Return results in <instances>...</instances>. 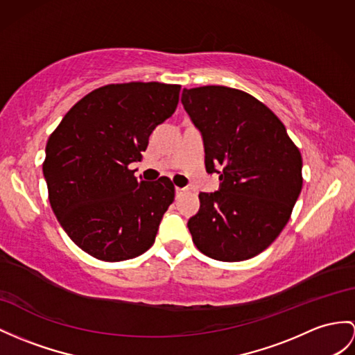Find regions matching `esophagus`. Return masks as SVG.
Returning a JSON list of instances; mask_svg holds the SVG:
<instances>
[{"label":"esophagus","instance_id":"34e87169","mask_svg":"<svg viewBox=\"0 0 355 355\" xmlns=\"http://www.w3.org/2000/svg\"><path fill=\"white\" fill-rule=\"evenodd\" d=\"M176 196H180V194H184L185 193V188H180V187H176Z\"/></svg>","mask_w":355,"mask_h":355}]
</instances>
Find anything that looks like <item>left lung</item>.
<instances>
[{
    "mask_svg": "<svg viewBox=\"0 0 355 355\" xmlns=\"http://www.w3.org/2000/svg\"><path fill=\"white\" fill-rule=\"evenodd\" d=\"M180 102L200 131L207 173L220 188L200 193L188 220L196 247L221 262L254 257L289 221L302 187L301 153L274 112L224 85L184 89Z\"/></svg>",
    "mask_w": 355,
    "mask_h": 355,
    "instance_id": "left-lung-1",
    "label": "left lung"
}]
</instances>
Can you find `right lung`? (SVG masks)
Segmentation results:
<instances>
[{"label": "right lung", "mask_w": 355, "mask_h": 355, "mask_svg": "<svg viewBox=\"0 0 355 355\" xmlns=\"http://www.w3.org/2000/svg\"><path fill=\"white\" fill-rule=\"evenodd\" d=\"M179 92L159 83L105 85L78 101L49 137L43 176L51 207L67 236L99 261L148 252L175 200L168 178L148 182L128 166L175 112Z\"/></svg>", "instance_id": "obj_1"}]
</instances>
